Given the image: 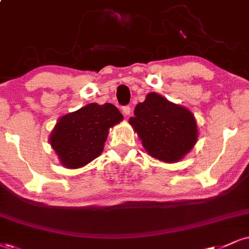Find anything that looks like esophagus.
I'll list each match as a JSON object with an SVG mask.
<instances>
[{
    "mask_svg": "<svg viewBox=\"0 0 249 249\" xmlns=\"http://www.w3.org/2000/svg\"><path fill=\"white\" fill-rule=\"evenodd\" d=\"M130 112H131V109H130V107H129V106H124V107H122V113H124V116L130 115Z\"/></svg>",
    "mask_w": 249,
    "mask_h": 249,
    "instance_id": "esophagus-1",
    "label": "esophagus"
}]
</instances>
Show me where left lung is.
Here are the masks:
<instances>
[{"label":"left lung","mask_w":249,"mask_h":249,"mask_svg":"<svg viewBox=\"0 0 249 249\" xmlns=\"http://www.w3.org/2000/svg\"><path fill=\"white\" fill-rule=\"evenodd\" d=\"M129 124L148 155L168 164L183 159L197 142L194 114L156 92H150L143 103L137 104Z\"/></svg>","instance_id":"1"}]
</instances>
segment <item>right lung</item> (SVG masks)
<instances>
[{
	"instance_id": "1",
	"label": "right lung",
	"mask_w": 249,
	"mask_h": 249,
	"mask_svg": "<svg viewBox=\"0 0 249 249\" xmlns=\"http://www.w3.org/2000/svg\"><path fill=\"white\" fill-rule=\"evenodd\" d=\"M124 120L112 104H88L61 116L50 135V144L66 168H81L99 157L109 129Z\"/></svg>"
}]
</instances>
